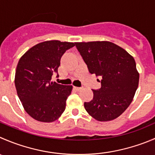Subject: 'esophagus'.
Here are the masks:
<instances>
[{"instance_id":"esophagus-1","label":"esophagus","mask_w":155,"mask_h":155,"mask_svg":"<svg viewBox=\"0 0 155 155\" xmlns=\"http://www.w3.org/2000/svg\"><path fill=\"white\" fill-rule=\"evenodd\" d=\"M74 88L76 90V91H80V90L82 89V87H74Z\"/></svg>"}]
</instances>
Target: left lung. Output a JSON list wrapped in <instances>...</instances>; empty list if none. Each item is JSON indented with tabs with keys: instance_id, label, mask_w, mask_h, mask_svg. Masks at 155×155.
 Masks as SVG:
<instances>
[{
	"instance_id": "left-lung-1",
	"label": "left lung",
	"mask_w": 155,
	"mask_h": 155,
	"mask_svg": "<svg viewBox=\"0 0 155 155\" xmlns=\"http://www.w3.org/2000/svg\"><path fill=\"white\" fill-rule=\"evenodd\" d=\"M76 46L90 73L102 78L101 88L92 90L93 100L84 103L85 110L101 122L117 118L133 101L139 85L134 58L110 41L76 42Z\"/></svg>"
}]
</instances>
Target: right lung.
<instances>
[{"label":"right lung","mask_w":155,"mask_h":155,"mask_svg":"<svg viewBox=\"0 0 155 155\" xmlns=\"http://www.w3.org/2000/svg\"><path fill=\"white\" fill-rule=\"evenodd\" d=\"M74 46L73 42L45 41L31 47L19 59L15 86L24 109L33 119L51 123L65 110L73 86L51 80L53 73H58L61 57Z\"/></svg>","instance_id":"right-lung-1"}]
</instances>
